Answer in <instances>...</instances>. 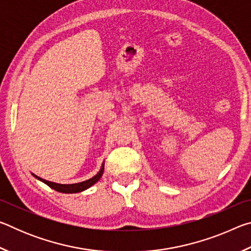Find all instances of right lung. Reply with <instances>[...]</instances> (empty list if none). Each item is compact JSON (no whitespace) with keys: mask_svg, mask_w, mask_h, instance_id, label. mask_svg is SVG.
<instances>
[{"mask_svg":"<svg viewBox=\"0 0 251 251\" xmlns=\"http://www.w3.org/2000/svg\"><path fill=\"white\" fill-rule=\"evenodd\" d=\"M103 173H104V163L101 164V167L100 169V172L97 173L94 177H92V178H90V179L82 181V182H77V184H69V185H66V184H57V182L45 180V179H43V178H41L39 176L34 175V174H32V175L35 177L36 179L43 181L44 184L50 186V188L54 189V190H56V192H58V193L75 194V193L84 192L85 189L90 188L91 186L96 184V182L100 179V177H101V175H103Z\"/></svg>","mask_w":251,"mask_h":251,"instance_id":"add662e5","label":"right lung"}]
</instances>
